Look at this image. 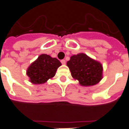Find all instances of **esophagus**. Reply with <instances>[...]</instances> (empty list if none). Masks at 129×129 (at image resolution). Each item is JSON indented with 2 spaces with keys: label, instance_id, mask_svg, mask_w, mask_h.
<instances>
[{
  "label": "esophagus",
  "instance_id": "obj_1",
  "mask_svg": "<svg viewBox=\"0 0 129 129\" xmlns=\"http://www.w3.org/2000/svg\"><path fill=\"white\" fill-rule=\"evenodd\" d=\"M61 63L63 65H65L66 64V60H61Z\"/></svg>",
  "mask_w": 129,
  "mask_h": 129
}]
</instances>
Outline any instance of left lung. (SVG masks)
Listing matches in <instances>:
<instances>
[{"instance_id": "left-lung-1", "label": "left lung", "mask_w": 129, "mask_h": 129, "mask_svg": "<svg viewBox=\"0 0 129 129\" xmlns=\"http://www.w3.org/2000/svg\"><path fill=\"white\" fill-rule=\"evenodd\" d=\"M67 66L72 77L78 80L81 86H93L103 78L102 63L84 53L72 55L67 62Z\"/></svg>"}]
</instances>
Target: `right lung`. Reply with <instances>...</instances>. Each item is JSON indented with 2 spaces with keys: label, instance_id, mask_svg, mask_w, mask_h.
Returning <instances> with one entry per match:
<instances>
[{
  "label": "right lung",
  "instance_id": "obj_1",
  "mask_svg": "<svg viewBox=\"0 0 129 129\" xmlns=\"http://www.w3.org/2000/svg\"><path fill=\"white\" fill-rule=\"evenodd\" d=\"M62 65L56 58L42 54L27 68L26 74L29 81L35 84H43L55 75L57 69Z\"/></svg>",
  "mask_w": 129,
  "mask_h": 129
}]
</instances>
